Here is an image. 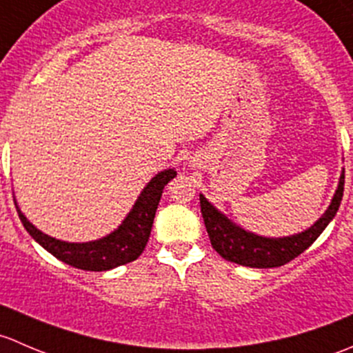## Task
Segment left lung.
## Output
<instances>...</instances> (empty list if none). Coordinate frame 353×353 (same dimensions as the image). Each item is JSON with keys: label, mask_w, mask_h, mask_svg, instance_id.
<instances>
[{"label": "left lung", "mask_w": 353, "mask_h": 353, "mask_svg": "<svg viewBox=\"0 0 353 353\" xmlns=\"http://www.w3.org/2000/svg\"><path fill=\"white\" fill-rule=\"evenodd\" d=\"M343 186L345 170L341 172L328 210L323 213L321 219L304 232L288 237H261L248 232L243 227L236 225L232 220L227 219L222 212H219L203 194H199V205H201V215L205 220L210 243L223 259L249 266V268H276L302 254L321 236L323 230L328 227L340 208Z\"/></svg>", "instance_id": "obj_1"}]
</instances>
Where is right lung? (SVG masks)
<instances>
[{"instance_id": "obj_1", "label": "right lung", "mask_w": 353, "mask_h": 353, "mask_svg": "<svg viewBox=\"0 0 353 353\" xmlns=\"http://www.w3.org/2000/svg\"><path fill=\"white\" fill-rule=\"evenodd\" d=\"M176 174L174 169H167L152 177L123 223L114 232L90 243H66V241L54 239L32 225L27 216L20 212L19 205L17 212L27 232L59 261L85 272H108L116 266L134 261L143 252L150 237L163 188L176 177Z\"/></svg>"}]
</instances>
